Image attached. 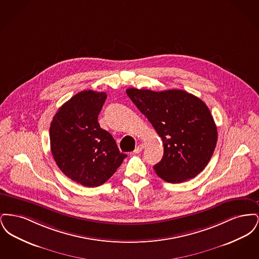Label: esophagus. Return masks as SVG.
<instances>
[{
    "label": "esophagus",
    "instance_id": "34e87169",
    "mask_svg": "<svg viewBox=\"0 0 259 259\" xmlns=\"http://www.w3.org/2000/svg\"><path fill=\"white\" fill-rule=\"evenodd\" d=\"M144 147H145V146H144V144H140L139 146H137V147H136L134 152H135V153H140V152L143 150Z\"/></svg>",
    "mask_w": 259,
    "mask_h": 259
}]
</instances>
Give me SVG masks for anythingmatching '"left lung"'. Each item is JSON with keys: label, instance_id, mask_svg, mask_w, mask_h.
Here are the masks:
<instances>
[{"label": "left lung", "instance_id": "8db88e82", "mask_svg": "<svg viewBox=\"0 0 259 259\" xmlns=\"http://www.w3.org/2000/svg\"><path fill=\"white\" fill-rule=\"evenodd\" d=\"M128 97L160 136L164 154L153 169L165 182L195 178L209 163L218 130L206 104L180 89L152 91L128 88Z\"/></svg>", "mask_w": 259, "mask_h": 259}]
</instances>
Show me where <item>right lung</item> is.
<instances>
[{"instance_id":"add662e5","label":"right lung","mask_w":259,"mask_h":259,"mask_svg":"<svg viewBox=\"0 0 259 259\" xmlns=\"http://www.w3.org/2000/svg\"><path fill=\"white\" fill-rule=\"evenodd\" d=\"M106 99L105 92L80 91L59 108L50 124V148L57 166L87 187L105 184L127 156L100 127L98 115Z\"/></svg>"}]
</instances>
